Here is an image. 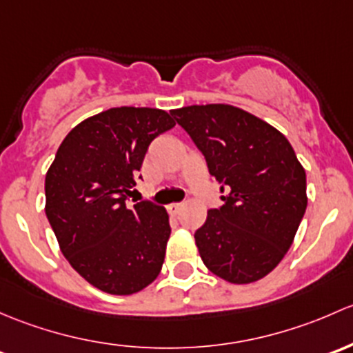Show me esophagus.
<instances>
[{"label":"esophagus","instance_id":"esophagus-1","mask_svg":"<svg viewBox=\"0 0 353 353\" xmlns=\"http://www.w3.org/2000/svg\"><path fill=\"white\" fill-rule=\"evenodd\" d=\"M166 209H168V212L172 214V216H176V214L181 210V203L180 202H173V203H170Z\"/></svg>","mask_w":353,"mask_h":353}]
</instances>
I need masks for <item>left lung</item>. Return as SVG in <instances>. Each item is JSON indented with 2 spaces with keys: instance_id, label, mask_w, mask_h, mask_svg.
Masks as SVG:
<instances>
[{
  "instance_id": "left-lung-1",
  "label": "left lung",
  "mask_w": 353,
  "mask_h": 353,
  "mask_svg": "<svg viewBox=\"0 0 353 353\" xmlns=\"http://www.w3.org/2000/svg\"><path fill=\"white\" fill-rule=\"evenodd\" d=\"M170 114L224 194L195 231L203 265L231 284L260 281L281 263L306 212V172L296 152L284 134L232 105Z\"/></svg>"
}]
</instances>
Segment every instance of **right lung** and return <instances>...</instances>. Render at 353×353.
<instances>
[{"instance_id":"1","label":"right lung","mask_w":353,"mask_h":353,"mask_svg":"<svg viewBox=\"0 0 353 353\" xmlns=\"http://www.w3.org/2000/svg\"><path fill=\"white\" fill-rule=\"evenodd\" d=\"M172 127L165 110L110 108L78 123L47 172L46 214L61 252L103 292H139L161 272L168 214L151 201L127 205V195L152 139Z\"/></svg>"}]
</instances>
